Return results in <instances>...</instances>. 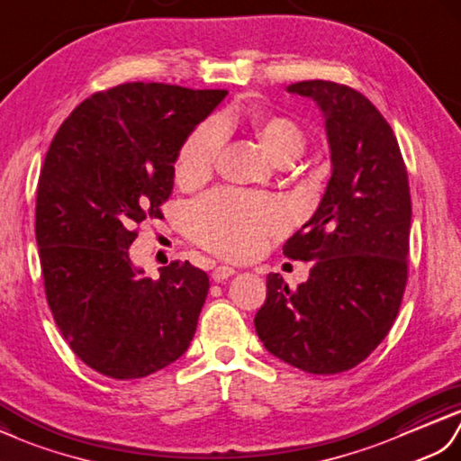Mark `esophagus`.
<instances>
[{
  "label": "esophagus",
  "instance_id": "obj_1",
  "mask_svg": "<svg viewBox=\"0 0 461 461\" xmlns=\"http://www.w3.org/2000/svg\"><path fill=\"white\" fill-rule=\"evenodd\" d=\"M232 274H237V270H234L232 266H217V268L212 270L211 278H212L214 282H224V280H229Z\"/></svg>",
  "mask_w": 461,
  "mask_h": 461
}]
</instances>
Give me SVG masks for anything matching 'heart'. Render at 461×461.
Segmentation results:
<instances>
[{"instance_id": "obj_1", "label": "heart", "mask_w": 461, "mask_h": 461, "mask_svg": "<svg viewBox=\"0 0 461 461\" xmlns=\"http://www.w3.org/2000/svg\"><path fill=\"white\" fill-rule=\"evenodd\" d=\"M250 130L268 156L278 163L300 158L308 138L290 116L258 110ZM222 146V126L207 120L183 141L176 159V179L183 187H197L211 177ZM284 229V211L272 197L242 191H214L191 207L189 232L195 242L219 257L247 260L257 257L270 237Z\"/></svg>"}]
</instances>
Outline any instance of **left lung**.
Returning <instances> with one entry per match:
<instances>
[{
  "label": "left lung",
  "mask_w": 461,
  "mask_h": 461,
  "mask_svg": "<svg viewBox=\"0 0 461 461\" xmlns=\"http://www.w3.org/2000/svg\"><path fill=\"white\" fill-rule=\"evenodd\" d=\"M325 116L333 173L313 217L284 244L292 260L312 262L308 282L290 290L268 274L254 317L274 357L312 375L363 363L401 310L408 280L411 187L393 128L373 102L331 80H303Z\"/></svg>",
  "instance_id": "8db88e82"
}]
</instances>
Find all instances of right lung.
<instances>
[{
	"label": "right lung",
	"instance_id": "right-lung-1",
	"mask_svg": "<svg viewBox=\"0 0 461 461\" xmlns=\"http://www.w3.org/2000/svg\"><path fill=\"white\" fill-rule=\"evenodd\" d=\"M227 96L163 83L95 92L70 112L41 169L35 237L55 323L80 361L130 381L187 351L209 292L189 262L141 276L128 249L161 219L183 141Z\"/></svg>",
	"mask_w": 461,
	"mask_h": 461
}]
</instances>
